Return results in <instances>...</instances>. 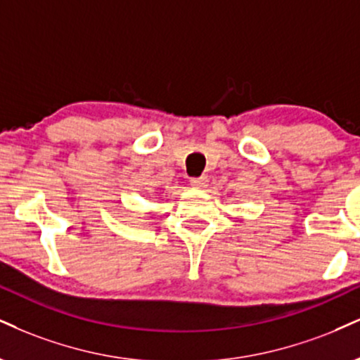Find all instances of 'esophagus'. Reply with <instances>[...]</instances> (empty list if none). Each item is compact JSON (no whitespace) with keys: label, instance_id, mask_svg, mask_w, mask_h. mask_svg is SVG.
I'll return each instance as SVG.
<instances>
[{"label":"esophagus","instance_id":"1","mask_svg":"<svg viewBox=\"0 0 360 360\" xmlns=\"http://www.w3.org/2000/svg\"><path fill=\"white\" fill-rule=\"evenodd\" d=\"M191 186H193V188H196V189L206 188V186H207V177H206V176L193 177V179H191Z\"/></svg>","mask_w":360,"mask_h":360}]
</instances>
